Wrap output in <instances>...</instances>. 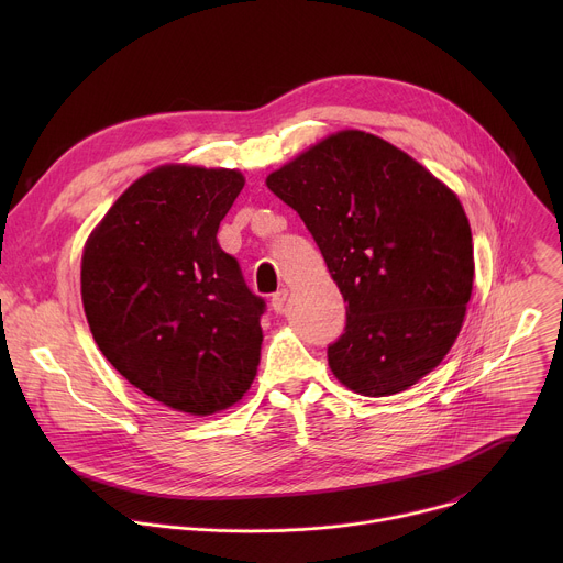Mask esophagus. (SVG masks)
Here are the masks:
<instances>
[{
	"instance_id": "1",
	"label": "esophagus",
	"mask_w": 563,
	"mask_h": 563,
	"mask_svg": "<svg viewBox=\"0 0 563 563\" xmlns=\"http://www.w3.org/2000/svg\"><path fill=\"white\" fill-rule=\"evenodd\" d=\"M287 296H289L287 289H278L276 294H272V309L280 313L283 307H285V302H287Z\"/></svg>"
}]
</instances>
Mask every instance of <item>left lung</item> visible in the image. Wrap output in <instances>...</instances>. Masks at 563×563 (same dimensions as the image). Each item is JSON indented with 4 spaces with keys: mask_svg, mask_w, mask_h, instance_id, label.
Listing matches in <instances>:
<instances>
[{
    "mask_svg": "<svg viewBox=\"0 0 563 563\" xmlns=\"http://www.w3.org/2000/svg\"><path fill=\"white\" fill-rule=\"evenodd\" d=\"M313 235L347 302L328 347L334 376L363 396L404 391L456 341L472 294V233L459 198L415 157L341 131L267 176Z\"/></svg>",
    "mask_w": 563,
    "mask_h": 563,
    "instance_id": "obj_1",
    "label": "left lung"
}]
</instances>
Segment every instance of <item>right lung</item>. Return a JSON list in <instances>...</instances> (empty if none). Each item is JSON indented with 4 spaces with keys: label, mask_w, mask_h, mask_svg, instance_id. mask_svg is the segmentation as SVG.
Instances as JSON below:
<instances>
[{
    "label": "right lung",
    "mask_w": 563,
    "mask_h": 563,
    "mask_svg": "<svg viewBox=\"0 0 563 563\" xmlns=\"http://www.w3.org/2000/svg\"><path fill=\"white\" fill-rule=\"evenodd\" d=\"M243 187L233 169L157 167L115 200L82 256L100 352L140 391L196 417L238 404L261 363L265 300L216 240Z\"/></svg>",
    "instance_id": "obj_1"
}]
</instances>
